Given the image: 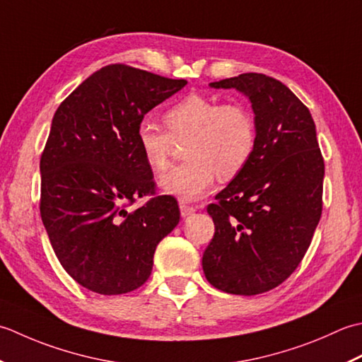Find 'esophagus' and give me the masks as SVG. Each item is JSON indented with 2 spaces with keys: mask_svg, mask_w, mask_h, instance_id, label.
<instances>
[{
  "mask_svg": "<svg viewBox=\"0 0 362 362\" xmlns=\"http://www.w3.org/2000/svg\"><path fill=\"white\" fill-rule=\"evenodd\" d=\"M180 209H181V217L182 218H186V217L192 216V214L195 212V209L192 208V206H187V204H184V203L180 204Z\"/></svg>",
  "mask_w": 362,
  "mask_h": 362,
  "instance_id": "1",
  "label": "esophagus"
}]
</instances>
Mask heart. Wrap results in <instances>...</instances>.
<instances>
[{"label": "heart", "mask_w": 362, "mask_h": 362, "mask_svg": "<svg viewBox=\"0 0 362 362\" xmlns=\"http://www.w3.org/2000/svg\"><path fill=\"white\" fill-rule=\"evenodd\" d=\"M168 132L151 120L136 128L139 150L151 170L162 172L175 148L184 145V164L160 178L164 194L182 203L200 200L216 181L231 180L247 165L255 150L253 114L240 103H223L203 95H189L167 110Z\"/></svg>", "instance_id": "obj_1"}]
</instances>
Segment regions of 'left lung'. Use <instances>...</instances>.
<instances>
[{
    "label": "left lung",
    "mask_w": 362,
    "mask_h": 362,
    "mask_svg": "<svg viewBox=\"0 0 362 362\" xmlns=\"http://www.w3.org/2000/svg\"><path fill=\"white\" fill-rule=\"evenodd\" d=\"M209 86L250 100L256 144L247 165L208 206L216 233L203 272L223 292L262 293L292 275L319 225L325 164L315 124L291 88L262 73Z\"/></svg>",
    "instance_id": "1"
}]
</instances>
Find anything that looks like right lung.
<instances>
[{"label": "right lung", "mask_w": 362, "mask_h": 362, "mask_svg": "<svg viewBox=\"0 0 362 362\" xmlns=\"http://www.w3.org/2000/svg\"><path fill=\"white\" fill-rule=\"evenodd\" d=\"M186 84L112 64L56 110L40 158V216L59 262L88 291L120 295L142 286L158 243L180 222L178 203L168 195L134 212L127 208L154 192L137 124Z\"/></svg>", "instance_id": "add662e5"}]
</instances>
